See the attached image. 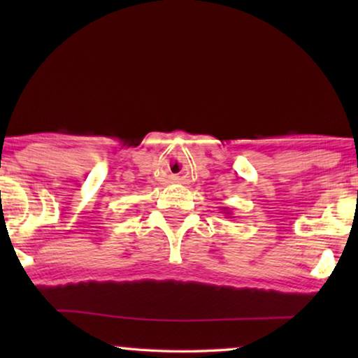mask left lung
I'll use <instances>...</instances> for the list:
<instances>
[{
  "mask_svg": "<svg viewBox=\"0 0 358 358\" xmlns=\"http://www.w3.org/2000/svg\"><path fill=\"white\" fill-rule=\"evenodd\" d=\"M224 213H228V212H224Z\"/></svg>",
  "mask_w": 358,
  "mask_h": 358,
  "instance_id": "8db88e82",
  "label": "left lung"
}]
</instances>
